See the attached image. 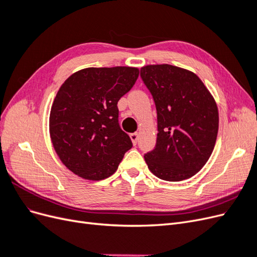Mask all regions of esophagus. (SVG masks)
Returning a JSON list of instances; mask_svg holds the SVG:
<instances>
[{
	"mask_svg": "<svg viewBox=\"0 0 257 257\" xmlns=\"http://www.w3.org/2000/svg\"><path fill=\"white\" fill-rule=\"evenodd\" d=\"M130 136H131V139H132V142H133V144L136 145L138 142V133H132Z\"/></svg>",
	"mask_w": 257,
	"mask_h": 257,
	"instance_id": "esophagus-1",
	"label": "esophagus"
}]
</instances>
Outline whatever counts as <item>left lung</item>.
<instances>
[{"label": "left lung", "instance_id": "left-lung-1", "mask_svg": "<svg viewBox=\"0 0 257 257\" xmlns=\"http://www.w3.org/2000/svg\"><path fill=\"white\" fill-rule=\"evenodd\" d=\"M141 76L158 112L157 146L145 154L148 168L162 180L189 179L213 151L219 131L215 100L199 77L185 68L146 65Z\"/></svg>", "mask_w": 257, "mask_h": 257}]
</instances>
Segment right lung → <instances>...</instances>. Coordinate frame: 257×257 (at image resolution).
<instances>
[{"label":"right lung","mask_w":257,"mask_h":257,"mask_svg":"<svg viewBox=\"0 0 257 257\" xmlns=\"http://www.w3.org/2000/svg\"><path fill=\"white\" fill-rule=\"evenodd\" d=\"M137 67H88L61 85L51 106L49 133L61 162L85 180L118 169L133 144L120 128L119 99L135 84Z\"/></svg>","instance_id":"1"}]
</instances>
